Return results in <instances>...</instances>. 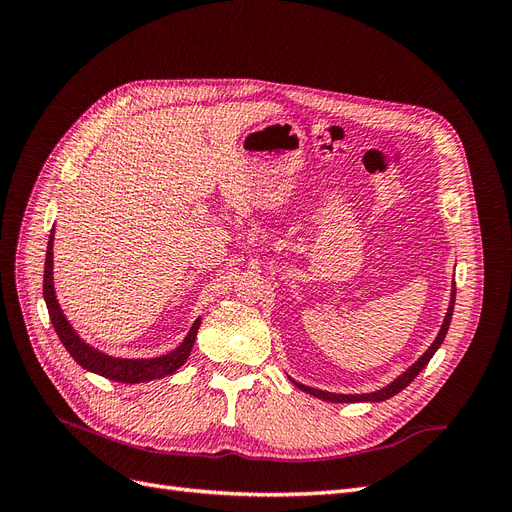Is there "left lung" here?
Returning <instances> with one entry per match:
<instances>
[{"instance_id":"8db88e82","label":"left lung","mask_w":512,"mask_h":512,"mask_svg":"<svg viewBox=\"0 0 512 512\" xmlns=\"http://www.w3.org/2000/svg\"><path fill=\"white\" fill-rule=\"evenodd\" d=\"M453 307H455V290H453V299H451V305H448V312H446V316H444L442 329H440V333H438V337H436V342H433V344L429 346V350H427V352L421 356V359H418L408 371H404V374H401L395 382H391L389 386H384V389H380V391H376V393H365V395H337V393H327V391L312 389V386H305V384H299V382H294V384H297L301 391H305V393H309V395H314V397H318V399H324V401H333V404H354V401H384V399H389V397L397 395L399 391H404L406 386H408L418 374H421L423 367L431 361V356L436 354V350H438L440 344L444 342L448 327H451Z\"/></svg>"}]
</instances>
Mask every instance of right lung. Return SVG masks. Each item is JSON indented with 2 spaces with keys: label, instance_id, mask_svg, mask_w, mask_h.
Returning a JSON list of instances; mask_svg holds the SVG:
<instances>
[{
  "label": "right lung",
  "instance_id": "add662e5",
  "mask_svg": "<svg viewBox=\"0 0 512 512\" xmlns=\"http://www.w3.org/2000/svg\"><path fill=\"white\" fill-rule=\"evenodd\" d=\"M44 301H46V307H49V316H51V322L55 327V333L61 339V344H64L66 350L70 352L72 359L87 371H94V374H100L108 380L126 382V384L149 382V380L166 378L170 374H175V371L185 361H188L192 346L196 342L198 327H200V318H198L192 324L188 337H185L181 342V346L175 348L173 352L164 354V356H158V359H113V356L102 354L96 348H91L70 327V322L66 320L64 312H61V307L55 299V288H53V230H51V239H49V247H46V260H44Z\"/></svg>",
  "mask_w": 512,
  "mask_h": 512
}]
</instances>
